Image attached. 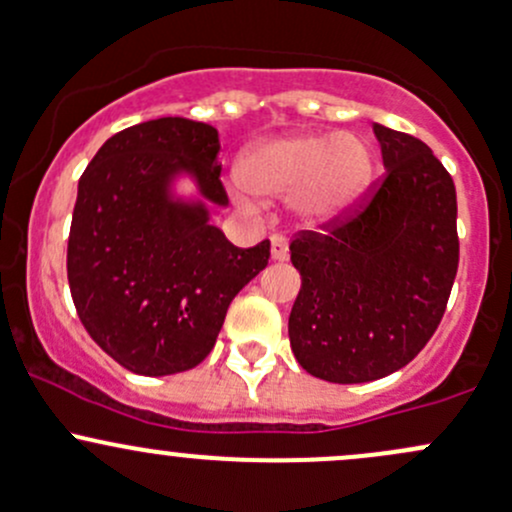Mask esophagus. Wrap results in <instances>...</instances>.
I'll list each match as a JSON object with an SVG mask.
<instances>
[{
	"label": "esophagus",
	"mask_w": 512,
	"mask_h": 512,
	"mask_svg": "<svg viewBox=\"0 0 512 512\" xmlns=\"http://www.w3.org/2000/svg\"><path fill=\"white\" fill-rule=\"evenodd\" d=\"M271 256L276 258V261H285V258H288V241H285L283 234L271 236Z\"/></svg>",
	"instance_id": "esophagus-1"
}]
</instances>
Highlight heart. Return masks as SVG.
<instances>
[{"instance_id": "obj_1", "label": "heart", "mask_w": 512, "mask_h": 512, "mask_svg": "<svg viewBox=\"0 0 512 512\" xmlns=\"http://www.w3.org/2000/svg\"><path fill=\"white\" fill-rule=\"evenodd\" d=\"M373 156L359 136L293 134L258 146L241 170V195L290 197L307 224L332 222L371 180Z\"/></svg>"}]
</instances>
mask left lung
Masks as SVG:
<instances>
[{
    "label": "left lung",
    "instance_id": "obj_1",
    "mask_svg": "<svg viewBox=\"0 0 512 512\" xmlns=\"http://www.w3.org/2000/svg\"><path fill=\"white\" fill-rule=\"evenodd\" d=\"M373 131L386 173L349 210L290 241L302 276L290 346L329 383L408 366L442 322L459 268L452 175L425 141L381 124Z\"/></svg>",
    "mask_w": 512,
    "mask_h": 512
}]
</instances>
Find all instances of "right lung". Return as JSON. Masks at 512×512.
I'll return each instance as SVG.
<instances>
[{
  "label": "right lung",
  "mask_w": 512,
  "mask_h": 512,
  "mask_svg": "<svg viewBox=\"0 0 512 512\" xmlns=\"http://www.w3.org/2000/svg\"><path fill=\"white\" fill-rule=\"evenodd\" d=\"M217 129L161 117L119 131L82 173L68 236V283L82 327L139 376L207 359L234 295L268 266L271 241L239 249L202 207L168 202L170 173L192 170L217 205Z\"/></svg>",
  "instance_id": "right-lung-1"
}]
</instances>
